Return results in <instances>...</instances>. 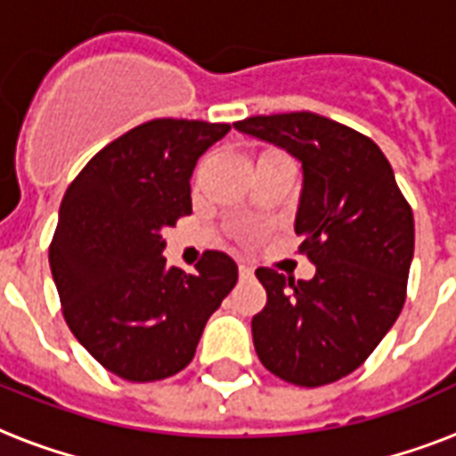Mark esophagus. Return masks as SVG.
<instances>
[{
    "mask_svg": "<svg viewBox=\"0 0 456 456\" xmlns=\"http://www.w3.org/2000/svg\"><path fill=\"white\" fill-rule=\"evenodd\" d=\"M253 265H248V263H241L239 265V274H241V279H248V277H253Z\"/></svg>",
    "mask_w": 456,
    "mask_h": 456,
    "instance_id": "esophagus-1",
    "label": "esophagus"
}]
</instances>
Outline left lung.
Segmentation results:
<instances>
[{
	"label": "left lung",
	"instance_id": "1",
	"mask_svg": "<svg viewBox=\"0 0 456 456\" xmlns=\"http://www.w3.org/2000/svg\"><path fill=\"white\" fill-rule=\"evenodd\" d=\"M303 163L296 215L310 281L257 267L267 305L253 317L265 369L303 388L353 374L395 324L407 298L414 215L388 158L369 137L300 110L234 123Z\"/></svg>",
	"mask_w": 456,
	"mask_h": 456
}]
</instances>
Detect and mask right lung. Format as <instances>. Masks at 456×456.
I'll return each instance as SVG.
<instances>
[{
	"instance_id": "1",
	"label": "right lung",
	"mask_w": 456,
	"mask_h": 456,
	"mask_svg": "<svg viewBox=\"0 0 456 456\" xmlns=\"http://www.w3.org/2000/svg\"><path fill=\"white\" fill-rule=\"evenodd\" d=\"M227 123L158 118L103 146L61 200L49 246L66 324L125 381H160L193 360L200 333L236 286L227 253L193 274L167 267L163 232L191 213V172Z\"/></svg>"
}]
</instances>
